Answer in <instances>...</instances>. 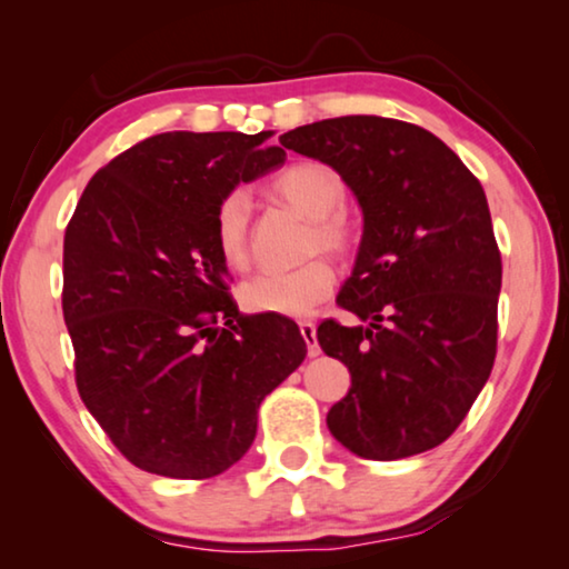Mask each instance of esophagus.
<instances>
[{
    "mask_svg": "<svg viewBox=\"0 0 569 569\" xmlns=\"http://www.w3.org/2000/svg\"><path fill=\"white\" fill-rule=\"evenodd\" d=\"M298 326H300V333H302V339H306L308 355H310V357L321 355V347H318V339H316V323H310V321H300Z\"/></svg>",
    "mask_w": 569,
    "mask_h": 569,
    "instance_id": "esophagus-1",
    "label": "esophagus"
}]
</instances>
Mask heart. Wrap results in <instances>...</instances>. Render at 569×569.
Listing matches in <instances>:
<instances>
[{
	"mask_svg": "<svg viewBox=\"0 0 569 569\" xmlns=\"http://www.w3.org/2000/svg\"><path fill=\"white\" fill-rule=\"evenodd\" d=\"M271 193L308 217L306 256H313L298 269L261 271L240 284V302L251 313H271L300 318L313 313L329 298L337 274L329 259L316 253H331L347 259L357 248V222L347 212V183L339 170L321 160H298L287 166L274 181ZM212 243L224 267L246 269L251 263V199L243 189L222 193L212 212Z\"/></svg>",
	"mask_w": 569,
	"mask_h": 569,
	"instance_id": "b5f03b06",
	"label": "heart"
}]
</instances>
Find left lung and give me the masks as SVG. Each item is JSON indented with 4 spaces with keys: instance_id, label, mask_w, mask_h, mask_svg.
Returning <instances> with one entry per match:
<instances>
[{
    "instance_id": "obj_1",
    "label": "left lung",
    "mask_w": 569,
    "mask_h": 569,
    "mask_svg": "<svg viewBox=\"0 0 569 569\" xmlns=\"http://www.w3.org/2000/svg\"><path fill=\"white\" fill-rule=\"evenodd\" d=\"M279 142L339 170L365 214L337 298L362 326H318L352 376L326 425L370 461L425 453L456 432L495 365L502 259L485 189L432 131L399 119L341 116Z\"/></svg>"
}]
</instances>
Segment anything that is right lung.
<instances>
[{
	"instance_id": "add662e5",
	"label": "right lung",
	"mask_w": 569,
	"mask_h": 569,
	"mask_svg": "<svg viewBox=\"0 0 569 569\" xmlns=\"http://www.w3.org/2000/svg\"><path fill=\"white\" fill-rule=\"evenodd\" d=\"M269 137H147L90 178L67 224L61 308L77 391L142 471H228L251 448L261 401L306 360L290 318L240 316L212 243L222 193L284 162Z\"/></svg>"
}]
</instances>
